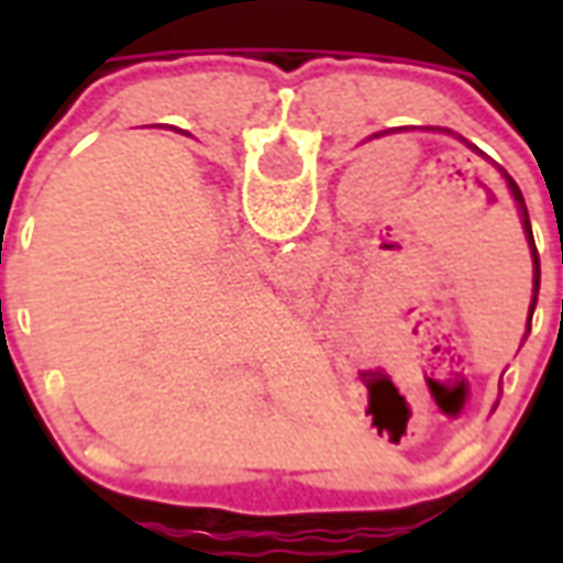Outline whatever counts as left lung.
Here are the masks:
<instances>
[{"label": "left lung", "instance_id": "8db88e82", "mask_svg": "<svg viewBox=\"0 0 563 563\" xmlns=\"http://www.w3.org/2000/svg\"><path fill=\"white\" fill-rule=\"evenodd\" d=\"M440 132H449V129H440ZM500 172H504V168H500ZM504 177H507L509 192H512V198H516V205H519V210H521V225H525V234H528V244H531V253H533V301H531V317H533V307H537V292H540V256H537V246H533V232H531V220H528V208H525V196H521V189L516 186V180H512L507 172H504ZM531 317H528V331H531Z\"/></svg>", "mask_w": 563, "mask_h": 563}]
</instances>
